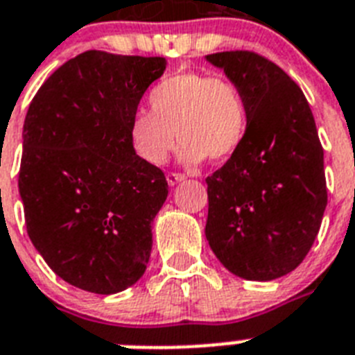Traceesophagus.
<instances>
[{
	"mask_svg": "<svg viewBox=\"0 0 355 355\" xmlns=\"http://www.w3.org/2000/svg\"><path fill=\"white\" fill-rule=\"evenodd\" d=\"M166 178H168L169 186H175V184L186 180V175H182V173H168V177Z\"/></svg>",
	"mask_w": 355,
	"mask_h": 355,
	"instance_id": "obj_1",
	"label": "esophagus"
}]
</instances>
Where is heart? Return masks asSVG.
Masks as SVG:
<instances>
[{
    "label": "heart",
    "mask_w": 355,
    "mask_h": 355,
    "mask_svg": "<svg viewBox=\"0 0 355 355\" xmlns=\"http://www.w3.org/2000/svg\"><path fill=\"white\" fill-rule=\"evenodd\" d=\"M148 109L129 122V142L140 160L162 166L180 140L178 157L195 166L209 157L224 162L235 155L248 131V105L235 82L220 74L177 73L149 93Z\"/></svg>",
    "instance_id": "b5f03b06"
}]
</instances>
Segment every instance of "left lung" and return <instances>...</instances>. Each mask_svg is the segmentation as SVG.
<instances>
[{
	"instance_id": "left-lung-1",
	"label": "left lung",
	"mask_w": 355,
	"mask_h": 355,
	"mask_svg": "<svg viewBox=\"0 0 355 355\" xmlns=\"http://www.w3.org/2000/svg\"><path fill=\"white\" fill-rule=\"evenodd\" d=\"M243 91L248 131L207 184L206 239L233 275L273 281L310 252L327 207L315 120L301 87L252 51L207 54Z\"/></svg>"
}]
</instances>
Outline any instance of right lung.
I'll return each instance as SVG.
<instances>
[{
	"label": "right lung",
	"instance_id": "1",
	"mask_svg": "<svg viewBox=\"0 0 355 355\" xmlns=\"http://www.w3.org/2000/svg\"><path fill=\"white\" fill-rule=\"evenodd\" d=\"M166 58L87 51L45 80L23 123L19 195L27 233L58 277L109 295L142 277L162 169L135 155L129 122Z\"/></svg>",
	"mask_w": 355,
	"mask_h": 355
}]
</instances>
